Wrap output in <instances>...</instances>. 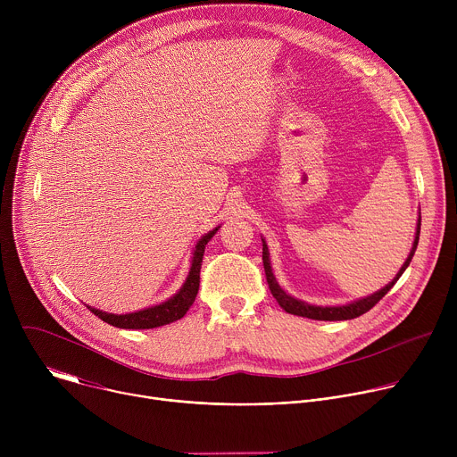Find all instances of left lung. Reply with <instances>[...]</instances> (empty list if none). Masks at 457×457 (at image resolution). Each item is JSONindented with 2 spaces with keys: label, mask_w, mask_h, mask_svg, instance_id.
<instances>
[{
  "label": "left lung",
  "mask_w": 457,
  "mask_h": 457,
  "mask_svg": "<svg viewBox=\"0 0 457 457\" xmlns=\"http://www.w3.org/2000/svg\"><path fill=\"white\" fill-rule=\"evenodd\" d=\"M420 229H421V215L418 217V228H416V237H414V244H412V249H411V254L407 256L405 264L402 266V270L398 271V275L395 277L393 282H388L383 289L376 291L374 295L370 296H365V298H360L356 302H351L347 305H335V307H320V305H311V303H305L302 300H296L293 296H289L277 282L273 271H271V260H270V249H268V244L266 240L262 238V260H264V271H266V278H268V284H270V291L271 295L277 298L278 305L289 312V314H296V316H303V318H311V320H325V321H335V320H351V318H356V316H361L363 312H367L369 309H372L390 289H393V286L398 282V278L403 275V271L409 268L411 260L414 256V251L418 247V240H420Z\"/></svg>",
  "instance_id": "left-lung-1"
}]
</instances>
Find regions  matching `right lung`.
Here are the masks:
<instances>
[{"mask_svg": "<svg viewBox=\"0 0 457 457\" xmlns=\"http://www.w3.org/2000/svg\"><path fill=\"white\" fill-rule=\"evenodd\" d=\"M219 228L206 233L197 242V245H195L191 268H189V273L186 277V282L182 284V287L170 300H166L159 305L137 311V312H128V314H112V312H104V311H99V309L90 307V305H87V307L96 316H99L103 321L113 325V328H119V329H154V328H161V325L171 323L175 320H180L187 312V309L195 302V296H197V293H199L201 266H203L204 249H206V244L212 240V237L219 231Z\"/></svg>", "mask_w": 457, "mask_h": 457, "instance_id": "right-lung-1", "label": "right lung"}]
</instances>
